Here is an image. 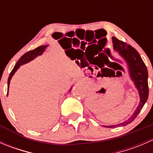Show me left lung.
<instances>
[{
  "label": "left lung",
  "mask_w": 153,
  "mask_h": 153,
  "mask_svg": "<svg viewBox=\"0 0 153 153\" xmlns=\"http://www.w3.org/2000/svg\"><path fill=\"white\" fill-rule=\"evenodd\" d=\"M112 39L114 49L118 52L119 55L127 63L129 76L135 84V87L139 93L140 102L132 116L129 117L126 121L118 124L104 126L109 128H115L118 126H126L132 123L141 112L143 105L147 101L149 95L147 69L138 52L130 45H128L126 43L119 41L115 37H112Z\"/></svg>",
  "instance_id": "obj_1"
}]
</instances>
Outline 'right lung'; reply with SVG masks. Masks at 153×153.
Here are the masks:
<instances>
[{
  "label": "right lung",
  "instance_id": "right-lung-1",
  "mask_svg": "<svg viewBox=\"0 0 153 153\" xmlns=\"http://www.w3.org/2000/svg\"><path fill=\"white\" fill-rule=\"evenodd\" d=\"M47 47H48V45L40 46V47H37L36 49H33V50L29 51V52H27V53H25L24 55H23L21 57V58H20V59L18 60V62L16 63V64H15V66L14 67L13 69H12V72H11L10 76H9L8 90H7L8 92H9V87H10V84L11 79H12V76H13L14 74L15 73V72H16V71L18 70V68L20 67V66L23 65V64H27V63L29 62V61H32L33 59H35L36 57L42 55V54L44 53V51H45L46 48H47ZM71 89H72V88H71ZM71 89H70V91H71ZM8 92H7V95H8Z\"/></svg>",
  "mask_w": 153,
  "mask_h": 153
}]
</instances>
